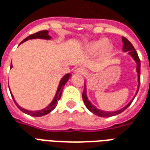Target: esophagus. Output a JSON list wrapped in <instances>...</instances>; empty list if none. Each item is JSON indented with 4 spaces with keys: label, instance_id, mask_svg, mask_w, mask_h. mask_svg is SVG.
Wrapping results in <instances>:
<instances>
[{
    "label": "esophagus",
    "instance_id": "obj_1",
    "mask_svg": "<svg viewBox=\"0 0 150 150\" xmlns=\"http://www.w3.org/2000/svg\"><path fill=\"white\" fill-rule=\"evenodd\" d=\"M75 72L76 74H79V75H84L87 73V70L84 68V67H78L75 71Z\"/></svg>",
    "mask_w": 150,
    "mask_h": 150
}]
</instances>
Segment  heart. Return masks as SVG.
Instances as JSON below:
<instances>
[{
    "instance_id": "heart-1",
    "label": "heart",
    "mask_w": 150,
    "mask_h": 150,
    "mask_svg": "<svg viewBox=\"0 0 150 150\" xmlns=\"http://www.w3.org/2000/svg\"><path fill=\"white\" fill-rule=\"evenodd\" d=\"M108 40L104 38L97 40V41H93L87 45V50L91 54H96L104 48V52L108 53L111 50V47L110 46H106Z\"/></svg>"
}]
</instances>
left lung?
<instances>
[{
    "mask_svg": "<svg viewBox=\"0 0 150 150\" xmlns=\"http://www.w3.org/2000/svg\"><path fill=\"white\" fill-rule=\"evenodd\" d=\"M123 41V50L124 51H129V54L130 55L132 56V58L134 59V60L137 62V74H138V88H137V93L136 95L137 94L139 90V87H140V82H141V61H140V59H139L138 54L136 51L135 48L133 47L132 44L129 40L127 39L126 38L123 37L122 38ZM83 102H84L86 107L88 108V109L89 111H91V112L94 113L95 115L96 116H101V117H109V116H116V115H118L120 113H121L122 112L125 110L127 108L129 107V105L131 104L132 101H131L129 104H127L125 107L123 108L122 109L120 110L116 111V112H104V111H101L100 109H97L96 108L93 106L92 104H91V102L88 100V97H87V91H86V86L84 85V88H83Z\"/></svg>",
    "mask_w": 150,
    "mask_h": 150,
    "instance_id": "1",
    "label": "left lung"
}]
</instances>
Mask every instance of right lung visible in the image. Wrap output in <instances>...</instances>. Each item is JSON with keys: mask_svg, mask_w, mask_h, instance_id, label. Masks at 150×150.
<instances>
[{"mask_svg": "<svg viewBox=\"0 0 150 150\" xmlns=\"http://www.w3.org/2000/svg\"><path fill=\"white\" fill-rule=\"evenodd\" d=\"M33 38H43V39H50V37L49 35H48V31L47 30H42V31H38L37 33H35V34H33L30 35V36H28L26 38H25L21 43L24 42H25L26 40L28 39H33ZM13 66H12V62H11V66H10V67H12ZM71 76V74H67L66 75L63 76V78L61 79V81H60V83H59V88H58V91H57V93L55 95V97L54 99L53 100V101L50 104L49 106H47L46 108H44L42 110H40V111H36V112H33V111H28L25 110L24 108H21L19 105H18L17 103H16V101L14 100V99H13V95L11 94L12 97H13V100L14 101V103L16 104V105L18 106V108L21 111V112H23L26 113L28 115H30V116H44V115H46V114H48L50 113L52 110H54L55 107L57 106V104H58V102L60 100V98H61V95H62V90H63V88H64V85L66 84V83L68 81L69 78Z\"/></svg>", "mask_w": 150, "mask_h": 150, "instance_id": "add662e5", "label": "right lung"}]
</instances>
